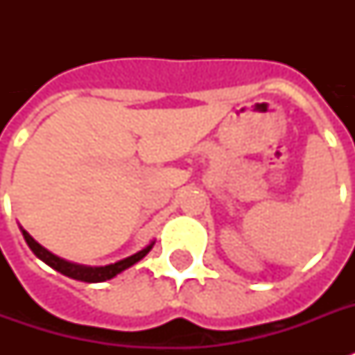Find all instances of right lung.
Returning <instances> with one entry per match:
<instances>
[{"label": "right lung", "instance_id": "obj_1", "mask_svg": "<svg viewBox=\"0 0 355 355\" xmlns=\"http://www.w3.org/2000/svg\"><path fill=\"white\" fill-rule=\"evenodd\" d=\"M19 230H21L24 239L27 241L31 250L35 252L36 258H40L44 263H47L49 267L58 270L60 275L68 276V278H73V280L88 282V284H97V282L110 280L114 276H118L119 272H123V270L128 269V267H132L134 263H138L141 258H145V256L149 254L150 248H153V245H155V243H150V245H147L145 248H141L139 252L132 254V256H128V258L125 259H119L116 263L105 265V267H88V265L71 263V261H66V259L58 258V256H55L53 252H49L47 248L42 247L40 243L35 241V239L29 236L27 230H24V228H19Z\"/></svg>", "mask_w": 355, "mask_h": 355}]
</instances>
